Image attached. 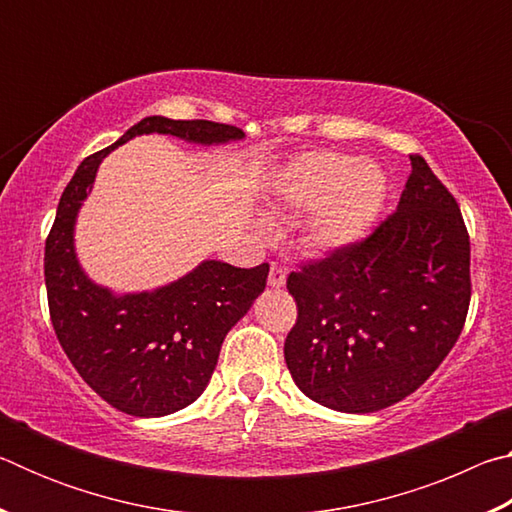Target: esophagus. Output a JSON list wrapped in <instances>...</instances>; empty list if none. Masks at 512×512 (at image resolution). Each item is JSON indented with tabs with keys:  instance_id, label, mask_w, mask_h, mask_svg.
Masks as SVG:
<instances>
[{
	"instance_id": "34e87169",
	"label": "esophagus",
	"mask_w": 512,
	"mask_h": 512,
	"mask_svg": "<svg viewBox=\"0 0 512 512\" xmlns=\"http://www.w3.org/2000/svg\"><path fill=\"white\" fill-rule=\"evenodd\" d=\"M268 284H271L273 289H280L287 284V271L277 264V262H271V271H268Z\"/></svg>"
}]
</instances>
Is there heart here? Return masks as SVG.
<instances>
[{
  "mask_svg": "<svg viewBox=\"0 0 512 512\" xmlns=\"http://www.w3.org/2000/svg\"><path fill=\"white\" fill-rule=\"evenodd\" d=\"M282 196L300 210L318 205L309 219V241L334 250L354 244L372 228L384 205L386 178L372 162H354L343 153H309L284 173Z\"/></svg>",
  "mask_w": 512,
  "mask_h": 512,
  "instance_id": "heart-1",
  "label": "heart"
}]
</instances>
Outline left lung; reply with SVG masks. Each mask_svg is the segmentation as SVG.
Wrapping results in <instances>:
<instances>
[{"instance_id":"obj_1","label":"left lung","mask_w":512,"mask_h":512,"mask_svg":"<svg viewBox=\"0 0 512 512\" xmlns=\"http://www.w3.org/2000/svg\"><path fill=\"white\" fill-rule=\"evenodd\" d=\"M298 305L284 341L309 400L372 413L404 400L454 348L470 309V235L461 207L422 155L400 205L366 239L287 277Z\"/></svg>"}]
</instances>
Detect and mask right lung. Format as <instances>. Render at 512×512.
<instances>
[{"label":"right lung","instance_id":"add662e5","mask_svg":"<svg viewBox=\"0 0 512 512\" xmlns=\"http://www.w3.org/2000/svg\"><path fill=\"white\" fill-rule=\"evenodd\" d=\"M162 133L196 144L241 140L237 126L207 119L146 117L119 140L81 162L60 196L45 244L51 325L67 359L94 393L117 411L160 418L205 391L225 334L266 287L268 264L237 268L207 259L180 280L144 293L94 284L74 253V221L101 160L135 135Z\"/></svg>","mask_w":512,"mask_h":512}]
</instances>
